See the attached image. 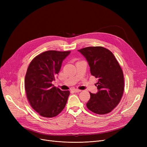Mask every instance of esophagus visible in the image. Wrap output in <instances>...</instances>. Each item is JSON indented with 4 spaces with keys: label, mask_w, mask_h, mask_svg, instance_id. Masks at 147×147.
Wrapping results in <instances>:
<instances>
[{
    "label": "esophagus",
    "mask_w": 147,
    "mask_h": 147,
    "mask_svg": "<svg viewBox=\"0 0 147 147\" xmlns=\"http://www.w3.org/2000/svg\"><path fill=\"white\" fill-rule=\"evenodd\" d=\"M73 91L74 92H81V90L78 89H73Z\"/></svg>",
    "instance_id": "34e87169"
}]
</instances>
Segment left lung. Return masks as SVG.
<instances>
[{"mask_svg":"<svg viewBox=\"0 0 147 147\" xmlns=\"http://www.w3.org/2000/svg\"><path fill=\"white\" fill-rule=\"evenodd\" d=\"M87 59L92 76L98 79L96 94L90 92L88 109L98 114L111 112L121 101L125 88L122 69L113 53L102 46L78 50Z\"/></svg>","mask_w":147,"mask_h":147,"instance_id":"1","label":"left lung"}]
</instances>
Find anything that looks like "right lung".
I'll return each mask as SVG.
<instances>
[{"label": "right lung", "mask_w": 147, "mask_h": 147, "mask_svg": "<svg viewBox=\"0 0 147 147\" xmlns=\"http://www.w3.org/2000/svg\"><path fill=\"white\" fill-rule=\"evenodd\" d=\"M71 51H48L34 57L30 63L24 80L26 96L30 105L40 115L57 116L66 105L69 90L53 86L63 61Z\"/></svg>", "instance_id": "add662e5"}]
</instances>
